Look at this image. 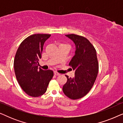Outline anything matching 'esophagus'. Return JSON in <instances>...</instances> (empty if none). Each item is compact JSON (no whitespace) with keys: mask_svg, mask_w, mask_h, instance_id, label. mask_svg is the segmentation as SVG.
<instances>
[{"mask_svg":"<svg viewBox=\"0 0 123 123\" xmlns=\"http://www.w3.org/2000/svg\"><path fill=\"white\" fill-rule=\"evenodd\" d=\"M54 74H55V75H56V76H58V75H60V74L59 73H58V72H54Z\"/></svg>","mask_w":123,"mask_h":123,"instance_id":"34e87169","label":"esophagus"}]
</instances>
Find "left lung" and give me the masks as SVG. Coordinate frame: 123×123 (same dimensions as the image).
Segmentation results:
<instances>
[{"label":"left lung","instance_id":"1","mask_svg":"<svg viewBox=\"0 0 123 123\" xmlns=\"http://www.w3.org/2000/svg\"><path fill=\"white\" fill-rule=\"evenodd\" d=\"M75 45V54L69 65L75 70L74 78H67L63 91L72 100L82 98L92 88L98 71L97 54L92 43L83 36L75 34L65 35Z\"/></svg>","mask_w":123,"mask_h":123}]
</instances>
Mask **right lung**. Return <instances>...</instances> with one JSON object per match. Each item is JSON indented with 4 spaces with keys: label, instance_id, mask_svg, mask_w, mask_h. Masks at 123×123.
I'll return each mask as SVG.
<instances>
[{
    "label": "right lung",
    "instance_id": "obj_1",
    "mask_svg": "<svg viewBox=\"0 0 123 123\" xmlns=\"http://www.w3.org/2000/svg\"><path fill=\"white\" fill-rule=\"evenodd\" d=\"M50 36L38 33L27 37L20 44L15 55L14 69L17 80L30 96L38 97L44 94L54 75L51 70L38 68L43 44Z\"/></svg>",
    "mask_w": 123,
    "mask_h": 123
}]
</instances>
